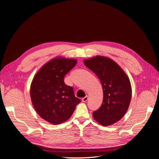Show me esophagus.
Wrapping results in <instances>:
<instances>
[{"label":"esophagus","mask_w":159,"mask_h":159,"mask_svg":"<svg viewBox=\"0 0 159 159\" xmlns=\"http://www.w3.org/2000/svg\"><path fill=\"white\" fill-rule=\"evenodd\" d=\"M88 96H85V97H84V98H82V99H81V101H82L83 102H86L88 101Z\"/></svg>","instance_id":"1"}]
</instances>
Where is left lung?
Here are the masks:
<instances>
[{"label":"left lung","mask_w":159,"mask_h":159,"mask_svg":"<svg viewBox=\"0 0 159 159\" xmlns=\"http://www.w3.org/2000/svg\"><path fill=\"white\" fill-rule=\"evenodd\" d=\"M84 63L98 77L103 91L102 104L93 113L94 119L103 126L119 121L126 113L131 99L132 89L128 76L107 57L96 56L85 60Z\"/></svg>","instance_id":"left-lung-1"}]
</instances>
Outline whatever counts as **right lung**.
Listing matches in <instances>:
<instances>
[{
    "label": "right lung",
    "instance_id": "right-lung-1",
    "mask_svg": "<svg viewBox=\"0 0 159 159\" xmlns=\"http://www.w3.org/2000/svg\"><path fill=\"white\" fill-rule=\"evenodd\" d=\"M77 64V60L56 57L46 63L34 77L30 98L36 111L45 121L58 125L69 119L81 100L74 89L65 84L66 74Z\"/></svg>",
    "mask_w": 159,
    "mask_h": 159
}]
</instances>
